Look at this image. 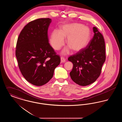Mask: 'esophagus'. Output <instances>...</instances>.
I'll return each instance as SVG.
<instances>
[{
    "instance_id": "esophagus-1",
    "label": "esophagus",
    "mask_w": 122,
    "mask_h": 122,
    "mask_svg": "<svg viewBox=\"0 0 122 122\" xmlns=\"http://www.w3.org/2000/svg\"><path fill=\"white\" fill-rule=\"evenodd\" d=\"M65 62V59L63 57H61V63H64Z\"/></svg>"
}]
</instances>
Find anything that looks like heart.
Wrapping results in <instances>:
<instances>
[{"instance_id": "obj_1", "label": "heart", "mask_w": 122, "mask_h": 122, "mask_svg": "<svg viewBox=\"0 0 122 122\" xmlns=\"http://www.w3.org/2000/svg\"><path fill=\"white\" fill-rule=\"evenodd\" d=\"M67 37L68 46L62 51V54L69 53L71 48L74 51L81 50L87 46L91 38L90 28L81 24L70 23L60 26V30H53L50 36V43L52 48L58 50L64 44V37Z\"/></svg>"}]
</instances>
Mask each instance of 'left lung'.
Masks as SVG:
<instances>
[{"instance_id": "obj_1", "label": "left lung", "mask_w": 122, "mask_h": 122, "mask_svg": "<svg viewBox=\"0 0 122 122\" xmlns=\"http://www.w3.org/2000/svg\"><path fill=\"white\" fill-rule=\"evenodd\" d=\"M93 30L94 35L87 46L68 58L73 64L70 77L81 86L89 85L97 79L106 60L103 36L97 27Z\"/></svg>"}]
</instances>
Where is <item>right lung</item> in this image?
<instances>
[{
	"label": "right lung",
	"mask_w": 122,
	"mask_h": 122,
	"mask_svg": "<svg viewBox=\"0 0 122 122\" xmlns=\"http://www.w3.org/2000/svg\"><path fill=\"white\" fill-rule=\"evenodd\" d=\"M52 20L38 19L27 24L18 38L15 55L25 79L36 86L49 81L60 63L59 56L48 42L47 30Z\"/></svg>",
	"instance_id": "obj_1"
}]
</instances>
